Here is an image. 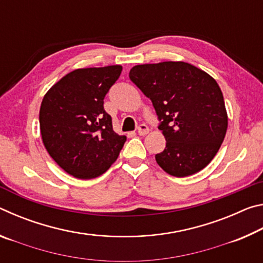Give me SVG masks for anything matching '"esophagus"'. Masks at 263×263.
<instances>
[{"label": "esophagus", "instance_id": "34e87169", "mask_svg": "<svg viewBox=\"0 0 263 263\" xmlns=\"http://www.w3.org/2000/svg\"><path fill=\"white\" fill-rule=\"evenodd\" d=\"M148 132H149V128L146 124H140V125L138 126V135L139 136H146Z\"/></svg>", "mask_w": 263, "mask_h": 263}]
</instances>
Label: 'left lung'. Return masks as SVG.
Instances as JSON below:
<instances>
[{
  "label": "left lung",
  "mask_w": 263,
  "mask_h": 263,
  "mask_svg": "<svg viewBox=\"0 0 263 263\" xmlns=\"http://www.w3.org/2000/svg\"><path fill=\"white\" fill-rule=\"evenodd\" d=\"M131 81L152 101L166 147L155 155L176 177L202 171L215 158L228 130V114L216 80L183 61L138 65Z\"/></svg>",
  "instance_id": "8db88e82"
}]
</instances>
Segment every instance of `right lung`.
I'll return each instance as SVG.
<instances>
[{"label":"right lung","instance_id":"add662e5","mask_svg":"<svg viewBox=\"0 0 263 263\" xmlns=\"http://www.w3.org/2000/svg\"><path fill=\"white\" fill-rule=\"evenodd\" d=\"M122 69L119 65L75 69L44 96L39 111L44 146L69 175L82 180L102 175L125 144L103 106Z\"/></svg>","mask_w":263,"mask_h":263}]
</instances>
